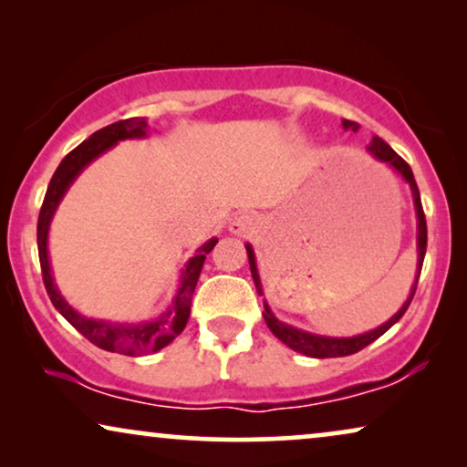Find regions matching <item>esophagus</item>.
I'll return each mask as SVG.
<instances>
[{
	"instance_id": "esophagus-1",
	"label": "esophagus",
	"mask_w": 467,
	"mask_h": 467,
	"mask_svg": "<svg viewBox=\"0 0 467 467\" xmlns=\"http://www.w3.org/2000/svg\"><path fill=\"white\" fill-rule=\"evenodd\" d=\"M259 229V223L253 214H238L234 216L232 223H229V234L242 235V238H248Z\"/></svg>"
}]
</instances>
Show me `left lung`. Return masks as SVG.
<instances>
[{
	"label": "left lung",
	"mask_w": 467,
	"mask_h": 467,
	"mask_svg": "<svg viewBox=\"0 0 467 467\" xmlns=\"http://www.w3.org/2000/svg\"><path fill=\"white\" fill-rule=\"evenodd\" d=\"M342 127H344V130H353V131L359 130V125L353 123V120H342ZM368 152L376 159V161L387 163L389 168H393L401 178H404L408 184H410L412 200H414V213H417V253H419L417 276H414V285L410 289V296H408L406 302L401 304V308L395 312V315L389 318L387 323L379 325L376 329L366 331V334L350 336V337H334V336L310 334V331L293 327V325H286L283 321H278V318L274 317L270 306H267V302H264V308H265L264 318H265L267 327H270L272 334L276 336L280 342L286 344V347L296 350V353H302L306 357H315V359H327V357H347V355L359 353V350L366 348L368 344L379 340V337L385 334L387 329H391L393 325L398 323L401 317H404V312L408 310V306H410L412 297H414V291H417L419 274H420V267H423V259H425V251H427V223H425L423 206H420L419 187H417V182H414L410 165H408L404 159H401L398 152H395L391 146H389L385 140H380L379 136H374L372 142L368 144ZM246 253H248V264H251V274H253L254 286H257L259 296H264V286H261V278H259V272H257V259H254V251H253L251 244H246Z\"/></svg>",
	"instance_id": "left-lung-1"
}]
</instances>
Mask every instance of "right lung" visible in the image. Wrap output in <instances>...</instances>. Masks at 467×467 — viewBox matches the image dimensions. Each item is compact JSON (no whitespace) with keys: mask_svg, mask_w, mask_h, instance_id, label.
Segmentation results:
<instances>
[{"mask_svg":"<svg viewBox=\"0 0 467 467\" xmlns=\"http://www.w3.org/2000/svg\"><path fill=\"white\" fill-rule=\"evenodd\" d=\"M146 131H149V123H146L144 117L125 119L119 120V123L104 127V130L95 131L91 138L85 140L80 146H76L69 155L63 157L59 168L55 170L53 178H50L40 210V219H37V253H40L42 278L44 286H47L48 291L50 302H53L55 308L61 312V317L66 318L72 327L78 329L88 342H93L95 347L104 348L108 353H120L130 357L157 353V350L168 347V344L187 327L191 315V297H193L197 278H200L206 254L213 251L219 238H210L206 244L197 248L195 257H191L187 261V265H184V270L181 274V283H178L174 299H171V304L157 318L142 323H112L80 315L78 310H74L72 306L66 302V297H63L59 289H57L53 267H50L48 259V229L63 195L67 193L72 182L80 176V171L85 170L88 163L95 161L99 155H104L106 150H110L112 146H117L120 140L146 138Z\"/></svg>","mask_w":467,"mask_h":467,"instance_id":"obj_1","label":"right lung"}]
</instances>
